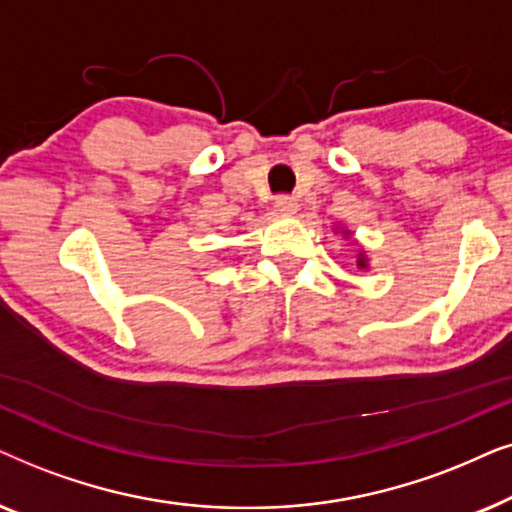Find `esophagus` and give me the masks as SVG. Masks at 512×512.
<instances>
[{"mask_svg":"<svg viewBox=\"0 0 512 512\" xmlns=\"http://www.w3.org/2000/svg\"><path fill=\"white\" fill-rule=\"evenodd\" d=\"M276 208L281 210L283 215H295L299 210V203H297V199H292V196H278Z\"/></svg>","mask_w":512,"mask_h":512,"instance_id":"obj_1","label":"esophagus"}]
</instances>
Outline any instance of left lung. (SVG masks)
<instances>
[{
    "label": "left lung",
    "mask_w": 512,
    "mask_h": 512,
    "mask_svg": "<svg viewBox=\"0 0 512 512\" xmlns=\"http://www.w3.org/2000/svg\"><path fill=\"white\" fill-rule=\"evenodd\" d=\"M337 231H339V227H337ZM342 236H344V238H349V236H351V231L342 227ZM356 267H358V269H370V260H367V255H365V250H363V248L358 250V257H356Z\"/></svg>",
    "instance_id": "1"
}]
</instances>
